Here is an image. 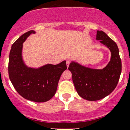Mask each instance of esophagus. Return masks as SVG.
I'll return each instance as SVG.
<instances>
[{"mask_svg":"<svg viewBox=\"0 0 130 130\" xmlns=\"http://www.w3.org/2000/svg\"><path fill=\"white\" fill-rule=\"evenodd\" d=\"M66 63H67V67H69V65H70V61H69V60H67Z\"/></svg>","mask_w":130,"mask_h":130,"instance_id":"34e87169","label":"esophagus"}]
</instances>
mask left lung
Here are the masks:
<instances>
[{"label":"left lung","instance_id":"1","mask_svg":"<svg viewBox=\"0 0 130 130\" xmlns=\"http://www.w3.org/2000/svg\"><path fill=\"white\" fill-rule=\"evenodd\" d=\"M96 40H99L111 52L110 60L105 67L92 69L76 61H71L69 67L77 94L88 101L99 100L111 94L117 87L122 69L116 42L102 31H97Z\"/></svg>","mask_w":130,"mask_h":130}]
</instances>
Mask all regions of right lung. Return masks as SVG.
Returning a JSON list of instances; mask_svg holds the SVG:
<instances>
[{"label":"right lung","mask_w":130,"mask_h":130,"mask_svg":"<svg viewBox=\"0 0 130 130\" xmlns=\"http://www.w3.org/2000/svg\"><path fill=\"white\" fill-rule=\"evenodd\" d=\"M36 32H25L12 45L9 53L8 72L10 81L18 93L25 99L37 103L50 100L56 94L60 76L67 69L66 61L57 65L46 64L29 67L22 57L23 43Z\"/></svg>","instance_id":"obj_1"}]
</instances>
